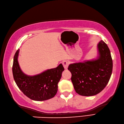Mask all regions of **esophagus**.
Here are the masks:
<instances>
[{
	"label": "esophagus",
	"instance_id": "obj_1",
	"mask_svg": "<svg viewBox=\"0 0 124 124\" xmlns=\"http://www.w3.org/2000/svg\"><path fill=\"white\" fill-rule=\"evenodd\" d=\"M62 64L64 66V68L65 70H66L68 68V66L69 65V62H68L67 61H64L62 62Z\"/></svg>",
	"mask_w": 124,
	"mask_h": 124
}]
</instances>
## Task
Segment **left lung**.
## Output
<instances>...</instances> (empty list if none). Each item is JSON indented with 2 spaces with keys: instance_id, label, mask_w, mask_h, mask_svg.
Instances as JSON below:
<instances>
[{
  "instance_id": "1",
  "label": "left lung",
  "mask_w": 124,
  "mask_h": 124,
  "mask_svg": "<svg viewBox=\"0 0 124 124\" xmlns=\"http://www.w3.org/2000/svg\"><path fill=\"white\" fill-rule=\"evenodd\" d=\"M97 47L96 59L69 65L75 92L82 96H94L100 93L106 87L112 75L113 61L108 47L101 40Z\"/></svg>"
}]
</instances>
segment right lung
<instances>
[{
	"mask_svg": "<svg viewBox=\"0 0 124 124\" xmlns=\"http://www.w3.org/2000/svg\"><path fill=\"white\" fill-rule=\"evenodd\" d=\"M19 49L15 53L12 66L14 78L19 88L33 101H43L53 97L58 92V84L64 70L63 65L60 64L55 68L48 69L39 74L28 75L19 64Z\"/></svg>",
	"mask_w": 124,
	"mask_h": 124,
	"instance_id": "add662e5",
	"label": "right lung"
}]
</instances>
